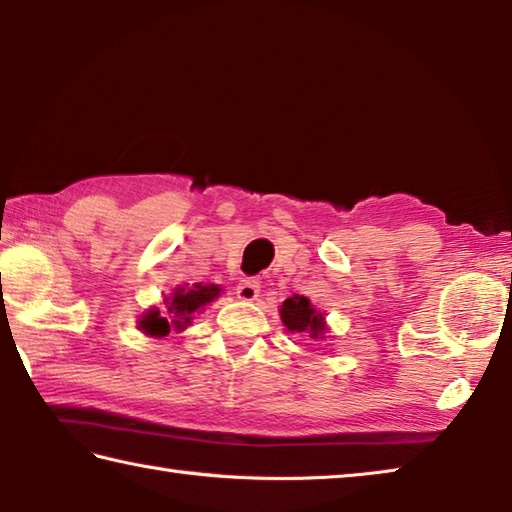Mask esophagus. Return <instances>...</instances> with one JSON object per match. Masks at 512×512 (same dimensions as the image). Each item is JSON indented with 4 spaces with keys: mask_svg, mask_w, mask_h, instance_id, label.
I'll return each mask as SVG.
<instances>
[{
    "mask_svg": "<svg viewBox=\"0 0 512 512\" xmlns=\"http://www.w3.org/2000/svg\"><path fill=\"white\" fill-rule=\"evenodd\" d=\"M236 296L240 298V301H256V298L260 296V283L256 281V278H243V281H240L236 287Z\"/></svg>",
    "mask_w": 512,
    "mask_h": 512,
    "instance_id": "esophagus-1",
    "label": "esophagus"
}]
</instances>
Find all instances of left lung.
Instances as JSON below:
<instances>
[{"label":"left lung","instance_id":"left-lung-1","mask_svg":"<svg viewBox=\"0 0 512 512\" xmlns=\"http://www.w3.org/2000/svg\"><path fill=\"white\" fill-rule=\"evenodd\" d=\"M278 312H281V321L287 332L305 334L314 341H325L327 330H330L325 321V312L316 310L310 303V298H305L301 294L289 296L287 301H283Z\"/></svg>","mask_w":512,"mask_h":512}]
</instances>
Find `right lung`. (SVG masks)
<instances>
[{"label":"right lung","instance_id":"add662e5","mask_svg":"<svg viewBox=\"0 0 512 512\" xmlns=\"http://www.w3.org/2000/svg\"><path fill=\"white\" fill-rule=\"evenodd\" d=\"M223 294V287L220 285H178L169 296H165V310H158V307H151V310L144 312L138 321V330L153 339H162L169 332H182L187 325H191L196 314H202L207 310L216 298Z\"/></svg>","mask_w":512,"mask_h":512}]
</instances>
